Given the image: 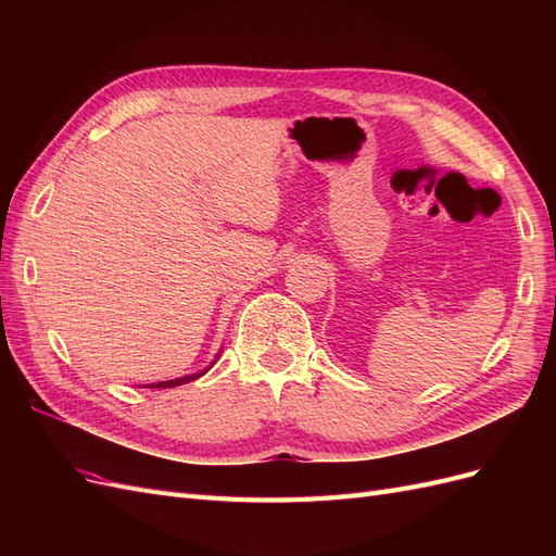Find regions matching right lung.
Returning a JSON list of instances; mask_svg holds the SVG:
<instances>
[{"label":"right lung","mask_w":556,"mask_h":556,"mask_svg":"<svg viewBox=\"0 0 556 556\" xmlns=\"http://www.w3.org/2000/svg\"><path fill=\"white\" fill-rule=\"evenodd\" d=\"M211 368V366H208ZM206 368V371H208ZM204 371V374H206ZM204 374H194V376H185V378H176V380H166V382H157V384H150L155 390V387H178V384H185V382H190V380H194V378H199V376H204Z\"/></svg>","instance_id":"add662e5"}]
</instances>
